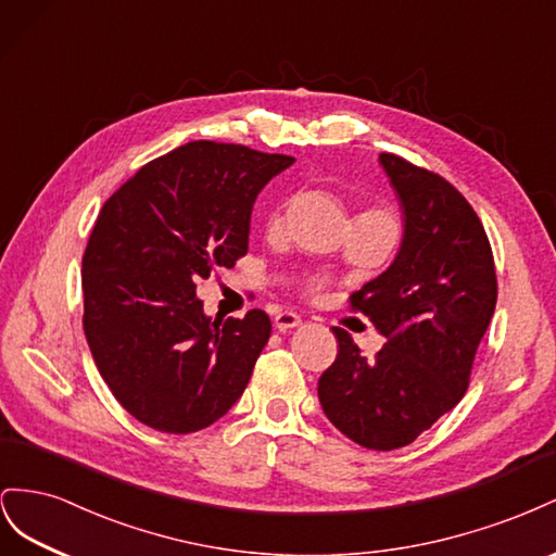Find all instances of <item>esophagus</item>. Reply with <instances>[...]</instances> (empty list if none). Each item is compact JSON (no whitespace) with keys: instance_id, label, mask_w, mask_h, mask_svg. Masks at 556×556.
Returning <instances> with one entry per match:
<instances>
[{"instance_id":"34e87169","label":"esophagus","mask_w":556,"mask_h":556,"mask_svg":"<svg viewBox=\"0 0 556 556\" xmlns=\"http://www.w3.org/2000/svg\"><path fill=\"white\" fill-rule=\"evenodd\" d=\"M300 324H303V319H300V316H298L295 312H279V314L275 316V328L281 330V332H287V330H291V328H298Z\"/></svg>"}]
</instances>
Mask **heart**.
<instances>
[{
  "instance_id": "obj_1",
  "label": "heart",
  "mask_w": 556,
  "mask_h": 556,
  "mask_svg": "<svg viewBox=\"0 0 556 556\" xmlns=\"http://www.w3.org/2000/svg\"><path fill=\"white\" fill-rule=\"evenodd\" d=\"M363 214H377V216H387L384 212H379V210H370V212H363ZM387 218H389V216H387ZM279 226H281V212H275L273 216H269V220H267V228H269V230H277ZM319 287H321V283L314 279V281H309V287H307V289H309V291H319Z\"/></svg>"
}]
</instances>
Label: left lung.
<instances>
[{"label":"left lung","instance_id":"8db88e82","mask_svg":"<svg viewBox=\"0 0 556 556\" xmlns=\"http://www.w3.org/2000/svg\"><path fill=\"white\" fill-rule=\"evenodd\" d=\"M401 198L405 235L387 273L349 298L387 338L361 356L344 328L336 363L319 379L330 424L361 447L391 452L415 442L470 384L480 340L496 309V265L482 220L440 174L379 153Z\"/></svg>","mask_w":556,"mask_h":556}]
</instances>
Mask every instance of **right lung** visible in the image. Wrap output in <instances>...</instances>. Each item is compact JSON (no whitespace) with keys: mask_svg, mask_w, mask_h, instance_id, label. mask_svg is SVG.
<instances>
[{"mask_svg":"<svg viewBox=\"0 0 556 556\" xmlns=\"http://www.w3.org/2000/svg\"><path fill=\"white\" fill-rule=\"evenodd\" d=\"M291 155L190 141L111 195L84 253V332L104 382L163 433L212 426L244 393L269 316L210 319L200 279L249 249L251 210Z\"/></svg>","mask_w":556,"mask_h":556,"instance_id":"right-lung-1","label":"right lung"}]
</instances>
